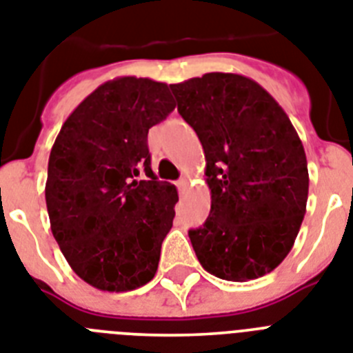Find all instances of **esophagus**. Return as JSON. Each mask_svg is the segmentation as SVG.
I'll return each mask as SVG.
<instances>
[{"label": "esophagus", "instance_id": "34e87169", "mask_svg": "<svg viewBox=\"0 0 353 353\" xmlns=\"http://www.w3.org/2000/svg\"><path fill=\"white\" fill-rule=\"evenodd\" d=\"M186 186H188V179H186V177H181V179L177 181V188H179V190H185Z\"/></svg>", "mask_w": 353, "mask_h": 353}]
</instances>
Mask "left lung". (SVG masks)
<instances>
[{"label": "left lung", "mask_w": 353, "mask_h": 353, "mask_svg": "<svg viewBox=\"0 0 353 353\" xmlns=\"http://www.w3.org/2000/svg\"><path fill=\"white\" fill-rule=\"evenodd\" d=\"M170 90L206 158L212 208L188 232L201 265L228 282L268 274L292 250L307 212L300 136L280 103L244 75L206 73Z\"/></svg>", "instance_id": "8db88e82"}]
</instances>
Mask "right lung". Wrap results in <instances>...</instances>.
<instances>
[{"label": "right lung", "instance_id": "right-lung-1", "mask_svg": "<svg viewBox=\"0 0 353 353\" xmlns=\"http://www.w3.org/2000/svg\"><path fill=\"white\" fill-rule=\"evenodd\" d=\"M174 108L165 82L118 77L77 105L53 143L50 226L71 269L94 289L134 291L158 271L177 190L154 176L147 134ZM140 171L145 180L135 179Z\"/></svg>", "mask_w": 353, "mask_h": 353}]
</instances>
